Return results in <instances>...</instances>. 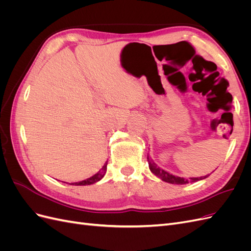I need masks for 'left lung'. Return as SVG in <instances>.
Wrapping results in <instances>:
<instances>
[{
  "mask_svg": "<svg viewBox=\"0 0 251 251\" xmlns=\"http://www.w3.org/2000/svg\"><path fill=\"white\" fill-rule=\"evenodd\" d=\"M148 162H149V168L151 173L156 175V176L160 178L161 180L168 182V183H172V184H186V183H188V182H197V181L208 177V176H204V177H200V178L198 177V178H189V179L181 178L178 176H174V175L165 172L164 170L159 168V166L153 160H151V158H149V156H148Z\"/></svg>",
  "mask_w": 251,
  "mask_h": 251,
  "instance_id": "1",
  "label": "left lung"
}]
</instances>
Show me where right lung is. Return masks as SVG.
<instances>
[{
	"mask_svg": "<svg viewBox=\"0 0 251 251\" xmlns=\"http://www.w3.org/2000/svg\"><path fill=\"white\" fill-rule=\"evenodd\" d=\"M107 164H108V161L104 163V165L102 166V169L100 172H98L97 174H95L94 176L90 177V178H88L86 180H82L80 182H75V183H71V184L72 185H90V184L95 183V182H97V181H100L104 176L105 172H107Z\"/></svg>",
	"mask_w": 251,
	"mask_h": 251,
	"instance_id": "obj_1",
	"label": "right lung"
}]
</instances>
